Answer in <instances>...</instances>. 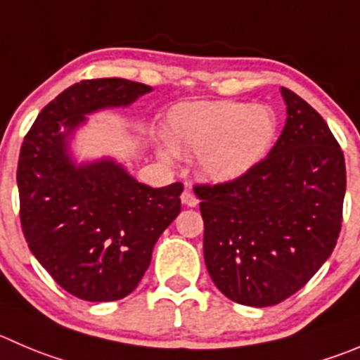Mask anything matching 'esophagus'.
I'll return each instance as SVG.
<instances>
[{"instance_id":"esophagus-1","label":"esophagus","mask_w":360,"mask_h":360,"mask_svg":"<svg viewBox=\"0 0 360 360\" xmlns=\"http://www.w3.org/2000/svg\"><path fill=\"white\" fill-rule=\"evenodd\" d=\"M182 203L187 205V207H196V205L200 203V201H198V198L194 196V194L191 193L189 189H186L182 193Z\"/></svg>"}]
</instances>
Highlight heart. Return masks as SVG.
<instances>
[{"label": "heart", "instance_id": "heart-1", "mask_svg": "<svg viewBox=\"0 0 360 360\" xmlns=\"http://www.w3.org/2000/svg\"><path fill=\"white\" fill-rule=\"evenodd\" d=\"M277 127L276 112L265 104L198 102L173 112L169 146L180 157L198 155V166L207 178L229 182L269 153ZM164 157L169 159L171 152Z\"/></svg>", "mask_w": 360, "mask_h": 360}]
</instances>
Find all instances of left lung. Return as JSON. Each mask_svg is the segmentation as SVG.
<instances>
[{"mask_svg": "<svg viewBox=\"0 0 360 360\" xmlns=\"http://www.w3.org/2000/svg\"><path fill=\"white\" fill-rule=\"evenodd\" d=\"M285 129L242 176L196 184L208 274L228 299L276 306L299 292L336 248L347 167L325 120L288 88Z\"/></svg>", "mask_w": 360, "mask_h": 360, "instance_id": "8db88e82", "label": "left lung"}]
</instances>
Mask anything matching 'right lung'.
<instances>
[{
	"label": "right lung",
	"mask_w": 360,
	"mask_h": 360,
	"mask_svg": "<svg viewBox=\"0 0 360 360\" xmlns=\"http://www.w3.org/2000/svg\"><path fill=\"white\" fill-rule=\"evenodd\" d=\"M150 90L120 77L84 79L51 101L24 136L17 164L24 238L77 299L109 302L134 292L157 238L182 208L180 182L153 189L112 160L75 167L65 152V136L84 115L131 104Z\"/></svg>",
	"instance_id": "obj_1"
}]
</instances>
